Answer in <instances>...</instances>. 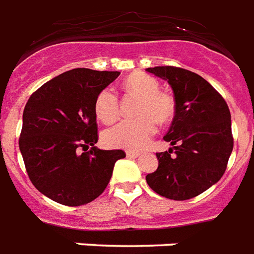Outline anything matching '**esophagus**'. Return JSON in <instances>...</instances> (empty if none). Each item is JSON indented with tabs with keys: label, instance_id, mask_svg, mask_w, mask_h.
I'll use <instances>...</instances> for the list:
<instances>
[{
	"label": "esophagus",
	"instance_id": "1",
	"mask_svg": "<svg viewBox=\"0 0 254 254\" xmlns=\"http://www.w3.org/2000/svg\"><path fill=\"white\" fill-rule=\"evenodd\" d=\"M126 155H127V157H129V159H136V157H139L140 156V153L135 151H127L126 152Z\"/></svg>",
	"mask_w": 254,
	"mask_h": 254
}]
</instances>
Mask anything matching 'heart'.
Returning <instances> with one entry per match:
<instances>
[{
    "instance_id": "heart-1",
    "label": "heart",
    "mask_w": 254,
    "mask_h": 254,
    "mask_svg": "<svg viewBox=\"0 0 254 254\" xmlns=\"http://www.w3.org/2000/svg\"><path fill=\"white\" fill-rule=\"evenodd\" d=\"M125 88L140 95L141 101L133 121H121L102 133L103 144L109 148L141 149L156 132V121L168 123L176 115L173 95L160 90L159 81L145 73H133L125 80ZM95 117L103 123H111L119 117V101L111 88H105L94 101Z\"/></svg>"
}]
</instances>
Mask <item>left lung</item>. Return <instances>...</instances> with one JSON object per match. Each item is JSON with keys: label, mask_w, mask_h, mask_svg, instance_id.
I'll return each mask as SVG.
<instances>
[{"label": "left lung", "mask_w": 254, "mask_h": 254, "mask_svg": "<svg viewBox=\"0 0 254 254\" xmlns=\"http://www.w3.org/2000/svg\"><path fill=\"white\" fill-rule=\"evenodd\" d=\"M147 72L173 89L176 115L164 136L173 148L156 153L159 168L147 174L149 188L174 200L191 199L222 178L233 149L228 105L203 77L178 66Z\"/></svg>", "instance_id": "1"}]
</instances>
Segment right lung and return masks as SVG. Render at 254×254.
Returning a JSON list of instances; mask_svg holds the SVG:
<instances>
[{
  "label": "right lung",
  "mask_w": 254,
  "mask_h": 254,
  "mask_svg": "<svg viewBox=\"0 0 254 254\" xmlns=\"http://www.w3.org/2000/svg\"><path fill=\"white\" fill-rule=\"evenodd\" d=\"M121 72L76 68L42 85L23 110L19 149L30 181L64 206L98 198L113 176L122 149L94 147L98 126L94 101Z\"/></svg>",
  "instance_id": "add662e5"
}]
</instances>
